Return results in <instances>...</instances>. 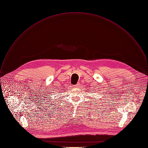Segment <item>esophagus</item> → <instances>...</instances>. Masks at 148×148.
I'll list each match as a JSON object with an SVG mask.
<instances>
[{
  "instance_id": "1",
  "label": "esophagus",
  "mask_w": 148,
  "mask_h": 148,
  "mask_svg": "<svg viewBox=\"0 0 148 148\" xmlns=\"http://www.w3.org/2000/svg\"><path fill=\"white\" fill-rule=\"evenodd\" d=\"M79 85H80V84H79V83H77L76 85H75V86H74V87H78L79 86Z\"/></svg>"
}]
</instances>
